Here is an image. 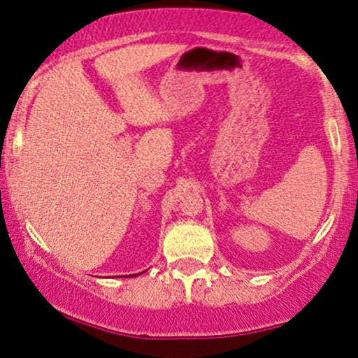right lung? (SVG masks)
Returning <instances> with one entry per match:
<instances>
[{
    "label": "right lung",
    "mask_w": 358,
    "mask_h": 358,
    "mask_svg": "<svg viewBox=\"0 0 358 358\" xmlns=\"http://www.w3.org/2000/svg\"><path fill=\"white\" fill-rule=\"evenodd\" d=\"M133 275H134V274H133Z\"/></svg>",
    "instance_id": "right-lung-1"
}]
</instances>
